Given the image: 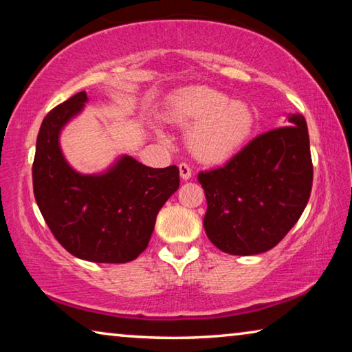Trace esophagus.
I'll list each match as a JSON object with an SVG mask.
<instances>
[{"label": "esophagus", "mask_w": 352, "mask_h": 352, "mask_svg": "<svg viewBox=\"0 0 352 352\" xmlns=\"http://www.w3.org/2000/svg\"><path fill=\"white\" fill-rule=\"evenodd\" d=\"M178 168H180V177L183 178V180H189V178L192 177V170H190V168L186 163H182Z\"/></svg>", "instance_id": "1"}]
</instances>
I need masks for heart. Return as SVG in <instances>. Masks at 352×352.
Segmentation results:
<instances>
[{"label": "heart", "instance_id": "b5f03b06", "mask_svg": "<svg viewBox=\"0 0 352 352\" xmlns=\"http://www.w3.org/2000/svg\"><path fill=\"white\" fill-rule=\"evenodd\" d=\"M169 115L189 129L188 146L205 163H223L245 146L254 127V113L247 102L230 99L212 88L197 87L172 99Z\"/></svg>", "mask_w": 352, "mask_h": 352}]
</instances>
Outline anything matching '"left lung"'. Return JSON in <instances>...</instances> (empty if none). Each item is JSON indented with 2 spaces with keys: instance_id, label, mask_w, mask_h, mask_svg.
Here are the masks:
<instances>
[{
  "instance_id": "obj_1",
  "label": "left lung",
  "mask_w": 352,
  "mask_h": 352,
  "mask_svg": "<svg viewBox=\"0 0 352 352\" xmlns=\"http://www.w3.org/2000/svg\"><path fill=\"white\" fill-rule=\"evenodd\" d=\"M256 136L222 168L200 172L208 210L204 226L219 250L269 252L289 233L311 197L314 168L306 119Z\"/></svg>"
}]
</instances>
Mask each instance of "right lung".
Here are the masks:
<instances>
[{
  "mask_svg": "<svg viewBox=\"0 0 352 352\" xmlns=\"http://www.w3.org/2000/svg\"><path fill=\"white\" fill-rule=\"evenodd\" d=\"M80 91L47 113L32 164L34 195L60 245L79 259L122 264L151 241L162 206L180 186L177 166L153 169L129 155L100 174H80L60 148L63 127L87 104Z\"/></svg>",
  "mask_w": 352,
  "mask_h": 352,
  "instance_id": "right-lung-1",
  "label": "right lung"
}]
</instances>
